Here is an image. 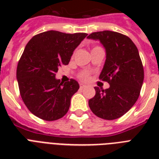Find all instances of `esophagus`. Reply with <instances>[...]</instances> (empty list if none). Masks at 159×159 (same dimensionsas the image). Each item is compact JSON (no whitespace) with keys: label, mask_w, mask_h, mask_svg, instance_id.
I'll list each match as a JSON object with an SVG mask.
<instances>
[{"label":"esophagus","mask_w":159,"mask_h":159,"mask_svg":"<svg viewBox=\"0 0 159 159\" xmlns=\"http://www.w3.org/2000/svg\"><path fill=\"white\" fill-rule=\"evenodd\" d=\"M86 87H87V86L84 84H82V83H81V84H80V88H81V89H83V88H85Z\"/></svg>","instance_id":"34e87169"}]
</instances>
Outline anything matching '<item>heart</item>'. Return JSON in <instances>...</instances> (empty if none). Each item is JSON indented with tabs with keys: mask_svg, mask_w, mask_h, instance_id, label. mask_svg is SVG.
Segmentation results:
<instances>
[{
	"mask_svg": "<svg viewBox=\"0 0 159 159\" xmlns=\"http://www.w3.org/2000/svg\"><path fill=\"white\" fill-rule=\"evenodd\" d=\"M80 79L83 80V81H87L89 78V72H82V73H80L79 75Z\"/></svg>",
	"mask_w": 159,
	"mask_h": 159,
	"instance_id": "b5f03b06",
	"label": "heart"
}]
</instances>
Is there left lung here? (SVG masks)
Wrapping results in <instances>:
<instances>
[{
  "mask_svg": "<svg viewBox=\"0 0 159 159\" xmlns=\"http://www.w3.org/2000/svg\"><path fill=\"white\" fill-rule=\"evenodd\" d=\"M89 39L99 40L106 49V58L99 78L110 87H95L96 95L89 100L90 109L105 120H116L135 104L143 82V67L138 48L126 35L114 31L94 32Z\"/></svg>",
  "mask_w": 159,
  "mask_h": 159,
  "instance_id": "left-lung-1",
  "label": "left lung"
}]
</instances>
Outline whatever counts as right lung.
<instances>
[{
  "label": "right lung",
  "mask_w": 159,
  "mask_h": 159,
  "mask_svg": "<svg viewBox=\"0 0 159 159\" xmlns=\"http://www.w3.org/2000/svg\"><path fill=\"white\" fill-rule=\"evenodd\" d=\"M86 33L49 30L34 35L18 62L16 78L21 98L29 111L44 120H56L68 111L71 98L79 89L74 79L61 82L56 72L70 62Z\"/></svg>",
  "instance_id": "obj_1"
}]
</instances>
